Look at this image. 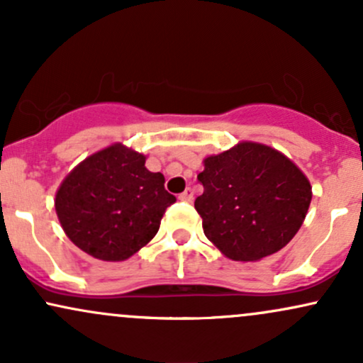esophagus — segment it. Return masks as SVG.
Segmentation results:
<instances>
[{"instance_id":"obj_1","label":"esophagus","mask_w":363,"mask_h":363,"mask_svg":"<svg viewBox=\"0 0 363 363\" xmlns=\"http://www.w3.org/2000/svg\"><path fill=\"white\" fill-rule=\"evenodd\" d=\"M193 196H194L193 189H191V187H187L184 193L179 194V199H181V201H191V199H193Z\"/></svg>"}]
</instances>
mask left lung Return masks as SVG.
<instances>
[{
	"mask_svg": "<svg viewBox=\"0 0 363 363\" xmlns=\"http://www.w3.org/2000/svg\"><path fill=\"white\" fill-rule=\"evenodd\" d=\"M194 208L208 240L228 259L259 261L294 239L312 199L309 179L268 145L242 141L203 160Z\"/></svg>",
	"mask_w": 363,
	"mask_h": 363,
	"instance_id": "8db88e82",
	"label": "left lung"
}]
</instances>
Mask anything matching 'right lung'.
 <instances>
[{
  "label": "right lung",
  "instance_id": "obj_1",
  "mask_svg": "<svg viewBox=\"0 0 363 363\" xmlns=\"http://www.w3.org/2000/svg\"><path fill=\"white\" fill-rule=\"evenodd\" d=\"M147 157L114 143L74 167L54 199L69 240L102 261H124L155 237L176 196L160 172L145 167Z\"/></svg>",
  "mask_w": 363,
  "mask_h": 363
}]
</instances>
